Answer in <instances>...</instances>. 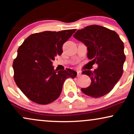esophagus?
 Listing matches in <instances>:
<instances>
[{"label":"esophagus","instance_id":"34e87169","mask_svg":"<svg viewBox=\"0 0 134 134\" xmlns=\"http://www.w3.org/2000/svg\"><path fill=\"white\" fill-rule=\"evenodd\" d=\"M77 77H80V76L81 75V74H82V72H81V71H77Z\"/></svg>","mask_w":134,"mask_h":134}]
</instances>
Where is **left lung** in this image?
Returning <instances> with one entry per match:
<instances>
[{
  "mask_svg": "<svg viewBox=\"0 0 134 134\" xmlns=\"http://www.w3.org/2000/svg\"><path fill=\"white\" fill-rule=\"evenodd\" d=\"M74 37L84 43L87 47V57L93 64H98L93 71L82 72L89 76L91 82L88 87L81 90L93 98L108 94L122 75L126 60L123 42L114 31L96 25L79 30Z\"/></svg>",
  "mask_w": 134,
  "mask_h": 134,
  "instance_id": "left-lung-1",
  "label": "left lung"
}]
</instances>
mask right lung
I'll return each mask as SVG.
<instances>
[{"mask_svg":"<svg viewBox=\"0 0 134 134\" xmlns=\"http://www.w3.org/2000/svg\"><path fill=\"white\" fill-rule=\"evenodd\" d=\"M75 29L43 31L31 35L18 49L13 63L14 80L28 99L40 104L55 101L61 93L64 81L74 79L72 69L54 70L52 61L62 53V46Z\"/></svg>","mask_w":134,"mask_h":134,"instance_id":"add662e5","label":"right lung"}]
</instances>
